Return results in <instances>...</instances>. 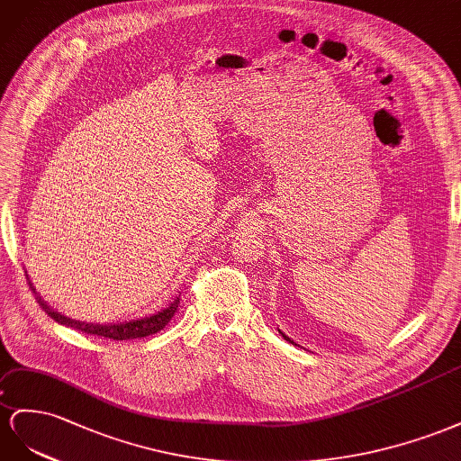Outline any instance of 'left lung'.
Instances as JSON below:
<instances>
[{
  "mask_svg": "<svg viewBox=\"0 0 461 461\" xmlns=\"http://www.w3.org/2000/svg\"><path fill=\"white\" fill-rule=\"evenodd\" d=\"M280 334H282V336H284V338H285V339H287V341H289V344H294V339H289V338H287V336H285V334H284V332H280Z\"/></svg>",
  "mask_w": 461,
  "mask_h": 461,
  "instance_id": "left-lung-1",
  "label": "left lung"
}]
</instances>
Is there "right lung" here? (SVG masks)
Here are the masks:
<instances>
[{"label":"right lung","mask_w":461,"mask_h":461,"mask_svg":"<svg viewBox=\"0 0 461 461\" xmlns=\"http://www.w3.org/2000/svg\"><path fill=\"white\" fill-rule=\"evenodd\" d=\"M32 292L38 299V303L41 307L48 312V317L54 319L56 322L63 324V326H69L75 328L78 332H85V334H95V336H102V338H110V339H137V338H147L150 334L160 332L162 328L172 321V317L177 311L179 305V297L174 299V303H169L167 307L156 311L152 314H147V317H140V319H133V321H125V322H108V324H100V322H85V321H75L65 317V314L58 312L56 309H51L46 301L42 299V295L36 292V287L32 285V282L29 280Z\"/></svg>","instance_id":"1"}]
</instances>
